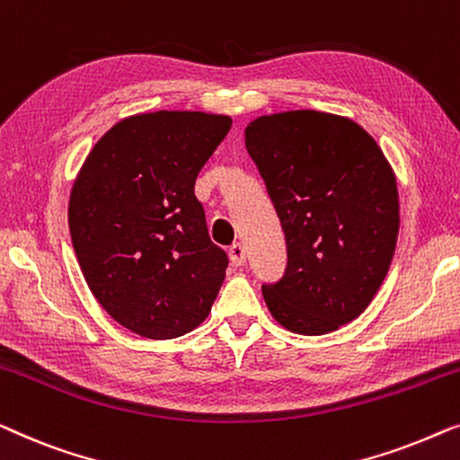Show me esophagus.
Wrapping results in <instances>:
<instances>
[{"mask_svg":"<svg viewBox=\"0 0 460 460\" xmlns=\"http://www.w3.org/2000/svg\"><path fill=\"white\" fill-rule=\"evenodd\" d=\"M229 258H231V262L235 264V267H242V264L245 262V248H243L242 242H235L231 245Z\"/></svg>","mask_w":460,"mask_h":460,"instance_id":"obj_1","label":"esophagus"}]
</instances>
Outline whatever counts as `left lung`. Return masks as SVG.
<instances>
[{"instance_id": "obj_1", "label": "left lung", "mask_w": 460, "mask_h": 460, "mask_svg": "<svg viewBox=\"0 0 460 460\" xmlns=\"http://www.w3.org/2000/svg\"><path fill=\"white\" fill-rule=\"evenodd\" d=\"M245 147L288 243L286 273L262 286L270 314L304 335L357 319L398 239V190L384 152L357 122L314 110L261 116L245 128Z\"/></svg>"}]
</instances>
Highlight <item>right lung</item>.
Masks as SVG:
<instances>
[{
    "mask_svg": "<svg viewBox=\"0 0 460 460\" xmlns=\"http://www.w3.org/2000/svg\"><path fill=\"white\" fill-rule=\"evenodd\" d=\"M231 119L206 112L128 116L95 144L75 181L68 227L102 308L150 340L208 316L229 267L193 185Z\"/></svg>",
    "mask_w": 460,
    "mask_h": 460,
    "instance_id": "add662e5",
    "label": "right lung"
}]
</instances>
